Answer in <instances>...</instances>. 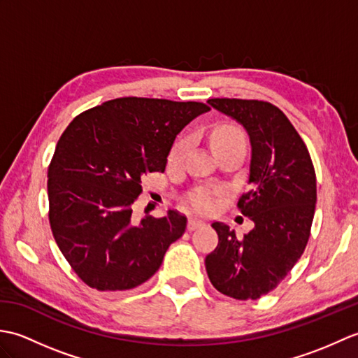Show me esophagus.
<instances>
[{"label":"esophagus","mask_w":358,"mask_h":358,"mask_svg":"<svg viewBox=\"0 0 358 358\" xmlns=\"http://www.w3.org/2000/svg\"><path fill=\"white\" fill-rule=\"evenodd\" d=\"M204 223L201 222V220H196V218H189L187 222V231H195L199 229V227H203Z\"/></svg>","instance_id":"esophagus-1"}]
</instances>
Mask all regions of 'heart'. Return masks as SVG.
Returning <instances> with one entry per match:
<instances>
[{"label": "heart", "mask_w": 358, "mask_h": 358, "mask_svg": "<svg viewBox=\"0 0 358 358\" xmlns=\"http://www.w3.org/2000/svg\"><path fill=\"white\" fill-rule=\"evenodd\" d=\"M210 143L212 148H214L215 154L223 149H231V148H243L246 149V135L243 132V129L235 126V124H220L217 126L214 131H212L210 135ZM187 148V140L186 138H180L175 141L169 152V159L171 164H178L181 162V158L185 157V152ZM191 201L192 208L199 212H209L214 209L215 201L214 196L206 189H200L191 195Z\"/></svg>", "instance_id": "b5f03b06"}]
</instances>
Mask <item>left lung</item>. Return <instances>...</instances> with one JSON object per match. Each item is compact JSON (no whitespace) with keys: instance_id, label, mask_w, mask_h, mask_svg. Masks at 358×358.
Wrapping results in <instances>:
<instances>
[{"instance_id":"8db88e82","label":"left lung","mask_w":358,"mask_h":358,"mask_svg":"<svg viewBox=\"0 0 358 358\" xmlns=\"http://www.w3.org/2000/svg\"><path fill=\"white\" fill-rule=\"evenodd\" d=\"M208 103L249 134V189L237 208L255 226L238 238L229 226L212 223L218 245L204 264L218 292L257 300L275 289L305 252L317 203L315 169L305 141L277 106L240 98Z\"/></svg>"}]
</instances>
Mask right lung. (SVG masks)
Segmentation results:
<instances>
[{
  "instance_id": "obj_1",
  "label": "right lung",
  "mask_w": 358,
  "mask_h": 358,
  "mask_svg": "<svg viewBox=\"0 0 358 358\" xmlns=\"http://www.w3.org/2000/svg\"><path fill=\"white\" fill-rule=\"evenodd\" d=\"M210 108L196 101L123 96L75 117L48 171L49 223L73 272L96 291H127L148 281L167 248L186 231L178 210L146 215L132 206L141 180L164 172L181 129Z\"/></svg>"
}]
</instances>
